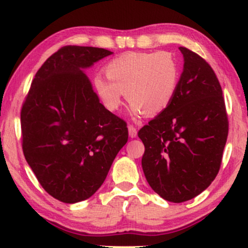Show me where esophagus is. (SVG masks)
Instances as JSON below:
<instances>
[{
  "mask_svg": "<svg viewBox=\"0 0 248 248\" xmlns=\"http://www.w3.org/2000/svg\"><path fill=\"white\" fill-rule=\"evenodd\" d=\"M128 135H130L131 138H135L138 135L137 128H135L133 125H128Z\"/></svg>",
  "mask_w": 248,
  "mask_h": 248,
  "instance_id": "obj_1",
  "label": "esophagus"
}]
</instances>
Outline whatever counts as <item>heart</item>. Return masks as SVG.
Returning <instances> with one entry per match:
<instances>
[{
    "label": "heart",
    "instance_id": "b5f03b06",
    "mask_svg": "<svg viewBox=\"0 0 248 248\" xmlns=\"http://www.w3.org/2000/svg\"><path fill=\"white\" fill-rule=\"evenodd\" d=\"M103 77L93 79L94 90L108 110H116L124 93L134 115L154 116L174 99L179 84V65L169 53L128 52L105 66Z\"/></svg>",
    "mask_w": 248,
    "mask_h": 248
}]
</instances>
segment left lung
I'll return each mask as SVG.
<instances>
[{"instance_id":"obj_1","label":"left lung","mask_w":248,"mask_h":248,"mask_svg":"<svg viewBox=\"0 0 248 248\" xmlns=\"http://www.w3.org/2000/svg\"><path fill=\"white\" fill-rule=\"evenodd\" d=\"M184 69L170 105L139 131L142 169L166 201L202 193L218 175L228 137V117L215 71L198 54L179 47Z\"/></svg>"}]
</instances>
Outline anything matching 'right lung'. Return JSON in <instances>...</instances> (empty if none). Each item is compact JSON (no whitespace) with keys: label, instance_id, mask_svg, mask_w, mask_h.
I'll return each instance as SVG.
<instances>
[{"label":"right lung","instance_id":"1","mask_svg":"<svg viewBox=\"0 0 248 248\" xmlns=\"http://www.w3.org/2000/svg\"><path fill=\"white\" fill-rule=\"evenodd\" d=\"M110 54L62 47L37 71L22 105L23 155L43 188L61 202L93 196L127 142L126 123L100 104L84 73Z\"/></svg>","mask_w":248,"mask_h":248}]
</instances>
